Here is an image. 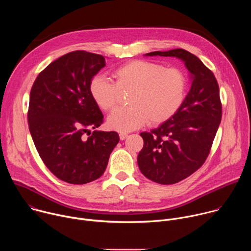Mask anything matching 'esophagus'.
Wrapping results in <instances>:
<instances>
[{"label":"esophagus","instance_id":"34e87169","mask_svg":"<svg viewBox=\"0 0 251 251\" xmlns=\"http://www.w3.org/2000/svg\"><path fill=\"white\" fill-rule=\"evenodd\" d=\"M127 137H128V134H126V133H120V134H119V138H120L121 141L125 140Z\"/></svg>","mask_w":251,"mask_h":251}]
</instances>
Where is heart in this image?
Here are the masks:
<instances>
[{
	"label": "heart",
	"instance_id": "heart-1",
	"mask_svg": "<svg viewBox=\"0 0 251 251\" xmlns=\"http://www.w3.org/2000/svg\"><path fill=\"white\" fill-rule=\"evenodd\" d=\"M115 83L94 76L89 84L90 95L101 110L109 111L118 104L121 93H130L128 107L114 110L107 126L118 132H130L144 125H161L174 117L185 101L188 81L176 67L136 59L114 71Z\"/></svg>",
	"mask_w": 251,
	"mask_h": 251
}]
</instances>
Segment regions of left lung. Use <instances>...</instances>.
I'll use <instances>...</instances> for the list:
<instances>
[{
	"label": "left lung",
	"instance_id": "8db88e82",
	"mask_svg": "<svg viewBox=\"0 0 251 251\" xmlns=\"http://www.w3.org/2000/svg\"><path fill=\"white\" fill-rule=\"evenodd\" d=\"M146 55L181 58L192 75V86L177 113L151 132H142L138 155L141 173L161 185L181 182L205 162L219 129L223 108L216 76L199 57L183 49Z\"/></svg>",
	"mask_w": 251,
	"mask_h": 251
}]
</instances>
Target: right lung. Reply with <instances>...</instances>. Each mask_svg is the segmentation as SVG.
Returning a JSON list of instances; mask_svg holds the SVG:
<instances>
[{"label":"right lung","mask_w":251,"mask_h":251,"mask_svg":"<svg viewBox=\"0 0 251 251\" xmlns=\"http://www.w3.org/2000/svg\"><path fill=\"white\" fill-rule=\"evenodd\" d=\"M104 66L100 54L71 51L49 64L30 89L27 122L34 146L47 168L68 184L97 180L119 142L117 132H90L103 115L89 84Z\"/></svg>","instance_id":"1"}]
</instances>
